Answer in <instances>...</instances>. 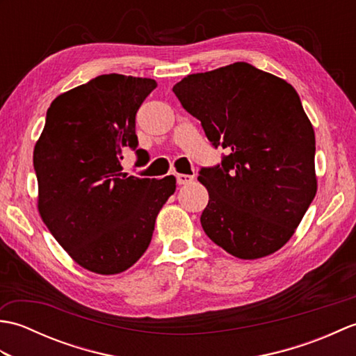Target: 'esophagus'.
<instances>
[{"mask_svg": "<svg viewBox=\"0 0 356 356\" xmlns=\"http://www.w3.org/2000/svg\"><path fill=\"white\" fill-rule=\"evenodd\" d=\"M176 179L179 185H188L193 182L194 176H191V174H176Z\"/></svg>", "mask_w": 356, "mask_h": 356, "instance_id": "esophagus-1", "label": "esophagus"}]
</instances>
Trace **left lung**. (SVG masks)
Listing matches in <instances>:
<instances>
[{"mask_svg": "<svg viewBox=\"0 0 356 356\" xmlns=\"http://www.w3.org/2000/svg\"><path fill=\"white\" fill-rule=\"evenodd\" d=\"M172 92L200 120L222 162L203 166L207 236L238 259H260L292 237L316 193L315 133L295 88L248 63L188 74Z\"/></svg>", "mask_w": 356, "mask_h": 356, "instance_id": "left-lung-1", "label": "left lung"}]
</instances>
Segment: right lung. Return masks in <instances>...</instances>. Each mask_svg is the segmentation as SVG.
<instances>
[{
	"mask_svg": "<svg viewBox=\"0 0 356 356\" xmlns=\"http://www.w3.org/2000/svg\"><path fill=\"white\" fill-rule=\"evenodd\" d=\"M156 87L154 79L118 73L90 79L50 104L35 145L42 220L72 259L96 274H119L140 259L176 191L174 176L139 179L120 165L127 149L148 161L138 148L136 113Z\"/></svg>",
	"mask_w": 356,
	"mask_h": 356,
	"instance_id": "right-lung-1",
	"label": "right lung"
}]
</instances>
